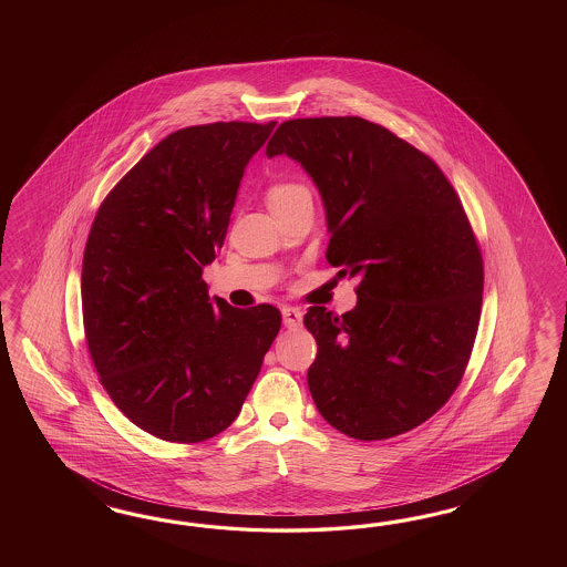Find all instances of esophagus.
<instances>
[{
	"instance_id": "1",
	"label": "esophagus",
	"mask_w": 567,
	"mask_h": 567,
	"mask_svg": "<svg viewBox=\"0 0 567 567\" xmlns=\"http://www.w3.org/2000/svg\"><path fill=\"white\" fill-rule=\"evenodd\" d=\"M282 322L287 328H299L303 322V313L301 309L297 308H282Z\"/></svg>"
}]
</instances>
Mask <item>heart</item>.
Returning a JSON list of instances; mask_svg holds the SVG:
<instances>
[{
	"label": "heart",
	"instance_id": "b5f03b06",
	"mask_svg": "<svg viewBox=\"0 0 567 567\" xmlns=\"http://www.w3.org/2000/svg\"><path fill=\"white\" fill-rule=\"evenodd\" d=\"M306 199H311L308 187L299 181H291V178L275 181L266 189V202H268V206L272 207L275 214H282L285 209L297 206L299 202H306Z\"/></svg>",
	"mask_w": 567,
	"mask_h": 567
}]
</instances>
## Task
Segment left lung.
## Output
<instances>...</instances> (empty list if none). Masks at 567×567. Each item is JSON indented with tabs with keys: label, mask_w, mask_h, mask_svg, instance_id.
Instances as JSON below:
<instances>
[{
	"label": "left lung",
	"mask_w": 567,
	"mask_h": 567,
	"mask_svg": "<svg viewBox=\"0 0 567 567\" xmlns=\"http://www.w3.org/2000/svg\"><path fill=\"white\" fill-rule=\"evenodd\" d=\"M297 159L327 207V259L358 306L309 308V393L330 426L384 441L439 412L464 378L484 264L460 195L434 159L360 116L282 122L266 155Z\"/></svg>",
	"instance_id": "obj_1"
}]
</instances>
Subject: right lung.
Returning <instances> with one entry per match:
<instances>
[{
    "mask_svg": "<svg viewBox=\"0 0 567 567\" xmlns=\"http://www.w3.org/2000/svg\"><path fill=\"white\" fill-rule=\"evenodd\" d=\"M275 122L174 131L105 195L83 256V327L105 393L171 443L228 429L280 330V311L207 295L240 178Z\"/></svg>",
    "mask_w": 567,
    "mask_h": 567,
    "instance_id": "right-lung-1",
    "label": "right lung"
}]
</instances>
